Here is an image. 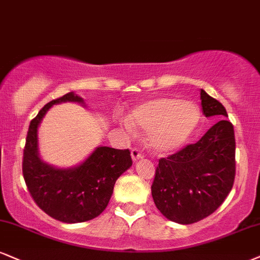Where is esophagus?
I'll list each match as a JSON object with an SVG mask.
<instances>
[{
    "label": "esophagus",
    "mask_w": 260,
    "mask_h": 260,
    "mask_svg": "<svg viewBox=\"0 0 260 260\" xmlns=\"http://www.w3.org/2000/svg\"><path fill=\"white\" fill-rule=\"evenodd\" d=\"M131 158H133L134 161H137V160L143 158V154L137 148H133L131 149Z\"/></svg>",
    "instance_id": "1"
}]
</instances>
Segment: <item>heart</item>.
Wrapping results in <instances>:
<instances>
[{
  "mask_svg": "<svg viewBox=\"0 0 260 260\" xmlns=\"http://www.w3.org/2000/svg\"><path fill=\"white\" fill-rule=\"evenodd\" d=\"M200 123V108L193 101L159 96L141 102L131 110L125 126L148 131L149 145L159 153H169L187 142Z\"/></svg>",
  "mask_w": 260,
  "mask_h": 260,
  "instance_id": "1",
  "label": "heart"
}]
</instances>
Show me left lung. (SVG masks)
Returning a JSON list of instances; mask_svg holds the SVG:
<instances>
[{"label": "left lung", "instance_id": "1", "mask_svg": "<svg viewBox=\"0 0 260 260\" xmlns=\"http://www.w3.org/2000/svg\"><path fill=\"white\" fill-rule=\"evenodd\" d=\"M205 117H219L193 145L159 160L152 197L166 218L191 224L218 208L232 190L235 178V136L224 106L200 91Z\"/></svg>", "mask_w": 260, "mask_h": 260}]
</instances>
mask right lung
Wrapping results in <instances>:
<instances>
[{
  "instance_id": "1",
  "label": "right lung",
  "mask_w": 260,
  "mask_h": 260,
  "mask_svg": "<svg viewBox=\"0 0 260 260\" xmlns=\"http://www.w3.org/2000/svg\"><path fill=\"white\" fill-rule=\"evenodd\" d=\"M75 102L85 107L71 91L50 101L31 120L22 160V175L31 197L40 208L63 223H82L104 212L113 194L115 181L133 165L129 149L99 146L78 165L57 168L40 155L38 127L54 105Z\"/></svg>"
}]
</instances>
